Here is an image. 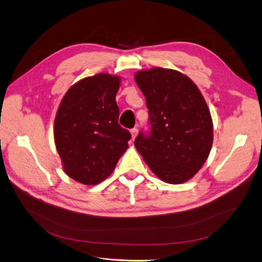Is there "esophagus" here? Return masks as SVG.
Returning a JSON list of instances; mask_svg holds the SVG:
<instances>
[{
  "label": "esophagus",
  "instance_id": "obj_1",
  "mask_svg": "<svg viewBox=\"0 0 262 262\" xmlns=\"http://www.w3.org/2000/svg\"><path fill=\"white\" fill-rule=\"evenodd\" d=\"M130 134H132V139L134 140L135 138H136V136H137V134H138V129L137 128H133V129H130Z\"/></svg>",
  "mask_w": 262,
  "mask_h": 262
}]
</instances>
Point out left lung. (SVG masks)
Here are the masks:
<instances>
[{
  "instance_id": "left-lung-1",
  "label": "left lung",
  "mask_w": 262,
  "mask_h": 262,
  "mask_svg": "<svg viewBox=\"0 0 262 262\" xmlns=\"http://www.w3.org/2000/svg\"><path fill=\"white\" fill-rule=\"evenodd\" d=\"M149 110L150 134L135 146L162 181L181 184L203 166L213 143V123L197 85L180 72L155 67L135 75Z\"/></svg>"
}]
</instances>
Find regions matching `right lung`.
Segmentation results:
<instances>
[{"label": "right lung", "instance_id": "obj_1", "mask_svg": "<svg viewBox=\"0 0 262 262\" xmlns=\"http://www.w3.org/2000/svg\"><path fill=\"white\" fill-rule=\"evenodd\" d=\"M120 78L86 77L64 95L54 120V142L65 173L95 185L108 178L128 147L130 133L119 125Z\"/></svg>", "mask_w": 262, "mask_h": 262}]
</instances>
